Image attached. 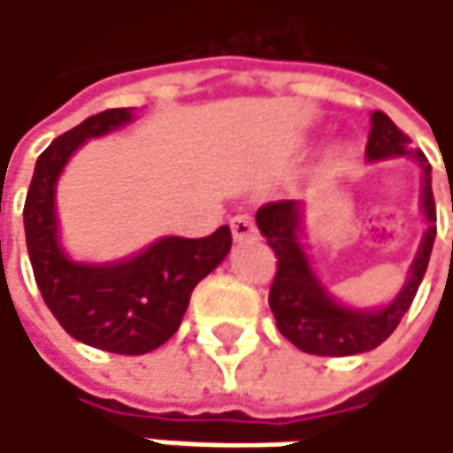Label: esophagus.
Segmentation results:
<instances>
[{
    "mask_svg": "<svg viewBox=\"0 0 453 453\" xmlns=\"http://www.w3.org/2000/svg\"><path fill=\"white\" fill-rule=\"evenodd\" d=\"M230 230H233V238L235 241L257 238V226H254V218L251 215H235V218H230Z\"/></svg>",
    "mask_w": 453,
    "mask_h": 453,
    "instance_id": "1",
    "label": "esophagus"
}]
</instances>
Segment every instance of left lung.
I'll list each match as a JSON object with an SVG mask.
<instances>
[{"mask_svg":"<svg viewBox=\"0 0 453 453\" xmlns=\"http://www.w3.org/2000/svg\"><path fill=\"white\" fill-rule=\"evenodd\" d=\"M372 128L367 138V159L414 157L422 167V212L427 230L419 251L409 267V280L399 296L380 310H351L335 302L317 280L299 241L302 235V204L270 202L259 207L257 226L278 257V273L270 286V310L278 330L302 351L315 357H351L378 349L402 322L411 299L425 278L433 241H435V199L430 186V165L422 151H409V136L402 134L386 112H372Z\"/></svg>","mask_w":453,"mask_h":453,"instance_id":"8db88e82","label":"left lung"}]
</instances>
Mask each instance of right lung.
I'll return each instance as SVG.
<instances>
[{"label":"right lung","mask_w":453,"mask_h":453,"mask_svg":"<svg viewBox=\"0 0 453 453\" xmlns=\"http://www.w3.org/2000/svg\"><path fill=\"white\" fill-rule=\"evenodd\" d=\"M134 120L131 110H104L57 136L36 159L23 223L36 286L57 322L94 349L138 357L162 346L188 310L191 291L230 251V227L204 238L165 235L131 259L73 262L57 235V178L83 141Z\"/></svg>","instance_id":"1"}]
</instances>
